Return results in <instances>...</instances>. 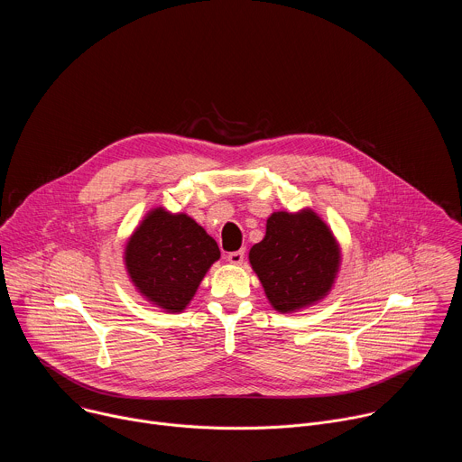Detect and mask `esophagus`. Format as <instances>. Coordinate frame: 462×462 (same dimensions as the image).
I'll return each mask as SVG.
<instances>
[{"instance_id":"esophagus-1","label":"esophagus","mask_w":462,"mask_h":462,"mask_svg":"<svg viewBox=\"0 0 462 462\" xmlns=\"http://www.w3.org/2000/svg\"><path fill=\"white\" fill-rule=\"evenodd\" d=\"M226 259H228L230 265H241L243 259H245V252H243V250H237V252H230V254L226 255Z\"/></svg>"}]
</instances>
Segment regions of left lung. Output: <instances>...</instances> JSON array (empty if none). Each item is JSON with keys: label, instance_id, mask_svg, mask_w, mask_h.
I'll list each match as a JSON object with an SVG mask.
<instances>
[{"label": "left lung", "instance_id": "obj_1", "mask_svg": "<svg viewBox=\"0 0 462 462\" xmlns=\"http://www.w3.org/2000/svg\"><path fill=\"white\" fill-rule=\"evenodd\" d=\"M267 300L278 312H296L331 292L342 250L327 223L310 208L274 212L267 232L248 252Z\"/></svg>", "mask_w": 462, "mask_h": 462}]
</instances>
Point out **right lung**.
Listing matches in <instances>:
<instances>
[{
    "instance_id": "add662e5",
    "label": "right lung",
    "mask_w": 462,
    "mask_h": 462,
    "mask_svg": "<svg viewBox=\"0 0 462 462\" xmlns=\"http://www.w3.org/2000/svg\"><path fill=\"white\" fill-rule=\"evenodd\" d=\"M221 257L207 230L186 214L150 210L124 248V265L152 305L180 312L193 300L208 269Z\"/></svg>"
}]
</instances>
